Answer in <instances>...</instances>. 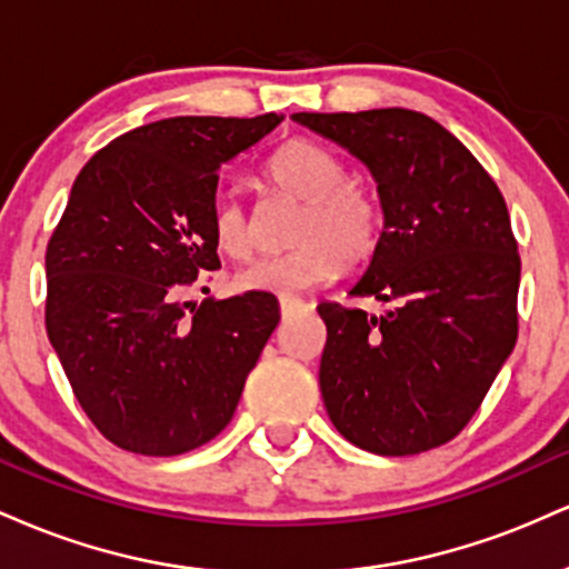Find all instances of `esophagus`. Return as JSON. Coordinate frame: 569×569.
<instances>
[{
	"instance_id": "34e87169",
	"label": "esophagus",
	"mask_w": 569,
	"mask_h": 569,
	"mask_svg": "<svg viewBox=\"0 0 569 569\" xmlns=\"http://www.w3.org/2000/svg\"><path fill=\"white\" fill-rule=\"evenodd\" d=\"M278 305H280V312H283V316H291V312L302 310L305 307L302 299H297V297H280Z\"/></svg>"
}]
</instances>
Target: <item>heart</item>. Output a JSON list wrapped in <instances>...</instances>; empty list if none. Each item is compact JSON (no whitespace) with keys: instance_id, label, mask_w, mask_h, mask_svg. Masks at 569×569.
I'll list each match as a JSON object with an SVG mask.
<instances>
[{"instance_id":"heart-1","label":"heart","mask_w":569,"mask_h":569,"mask_svg":"<svg viewBox=\"0 0 569 569\" xmlns=\"http://www.w3.org/2000/svg\"><path fill=\"white\" fill-rule=\"evenodd\" d=\"M267 181L278 192L302 202L291 224V251L243 267V291L293 293L335 278L339 267L367 262L377 251L385 227L380 194L358 179L323 143L291 139L267 160ZM211 234L219 251L246 259L253 251V221L234 194H219L211 206Z\"/></svg>"}]
</instances>
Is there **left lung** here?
<instances>
[{
	"mask_svg": "<svg viewBox=\"0 0 569 569\" xmlns=\"http://www.w3.org/2000/svg\"><path fill=\"white\" fill-rule=\"evenodd\" d=\"M293 120L367 162L385 208L380 246L350 293L388 310L318 305L326 411L367 452L441 447L481 407L519 335L521 259L506 200L428 114L369 109Z\"/></svg>",
	"mask_w": 569,
	"mask_h": 569,
	"instance_id": "obj_1",
	"label": "left lung"
}]
</instances>
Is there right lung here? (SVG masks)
Returning a JSON list of instances; mask_svg holds the SVG:
<instances>
[{
  "label": "right lung",
  "instance_id": "right-lung-1",
  "mask_svg": "<svg viewBox=\"0 0 569 569\" xmlns=\"http://www.w3.org/2000/svg\"><path fill=\"white\" fill-rule=\"evenodd\" d=\"M278 122L168 117L98 149L74 179L44 253V326L84 415L126 452L173 457L219 436L276 331L272 293L184 297L221 267V166Z\"/></svg>",
  "mask_w": 569,
  "mask_h": 569
}]
</instances>
